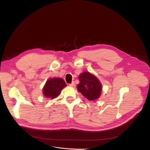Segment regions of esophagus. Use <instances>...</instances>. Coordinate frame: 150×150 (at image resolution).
<instances>
[{
    "label": "esophagus",
    "instance_id": "obj_1",
    "mask_svg": "<svg viewBox=\"0 0 150 150\" xmlns=\"http://www.w3.org/2000/svg\"><path fill=\"white\" fill-rule=\"evenodd\" d=\"M69 85V86L72 87H75V83L74 82H72V83H70Z\"/></svg>",
    "mask_w": 150,
    "mask_h": 150
}]
</instances>
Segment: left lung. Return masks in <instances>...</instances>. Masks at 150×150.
Segmentation results:
<instances>
[{
  "instance_id": "1",
  "label": "left lung",
  "mask_w": 150,
  "mask_h": 150,
  "mask_svg": "<svg viewBox=\"0 0 150 150\" xmlns=\"http://www.w3.org/2000/svg\"><path fill=\"white\" fill-rule=\"evenodd\" d=\"M77 90L90 101L96 100L101 96L102 85L100 80L89 72H83L79 76Z\"/></svg>"
}]
</instances>
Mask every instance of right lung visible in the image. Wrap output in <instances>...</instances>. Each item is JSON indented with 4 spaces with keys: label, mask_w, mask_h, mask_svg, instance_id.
I'll list each match as a JSON object with an SVG mask.
<instances>
[{
    "label": "right lung",
    "mask_w": 150,
    "mask_h": 150,
    "mask_svg": "<svg viewBox=\"0 0 150 150\" xmlns=\"http://www.w3.org/2000/svg\"><path fill=\"white\" fill-rule=\"evenodd\" d=\"M67 87V83L60 78L49 79L42 88V94L48 98L54 99L58 97L62 90Z\"/></svg>",
    "instance_id": "right-lung-1"
}]
</instances>
